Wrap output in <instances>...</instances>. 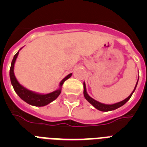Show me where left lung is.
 <instances>
[{
    "mask_svg": "<svg viewBox=\"0 0 147 147\" xmlns=\"http://www.w3.org/2000/svg\"><path fill=\"white\" fill-rule=\"evenodd\" d=\"M138 82V80L137 83H136V87H135V88H134V90L132 91V93H131L130 95H129V96L127 97V98H125L124 100H123V101H121V102H118V103L113 104V105H105V104L100 103V102H97V101H96L95 99L92 98L90 96H89V95H88V93H87L86 87H85V82H84V92H83V93H84V96H85V98H86L87 101L91 104L93 107H94L95 108H96L97 110H100V111H104V112H107V111H111V110H115V109H117V108H119V107H121V106H123V105H124V104L126 103V102H128V100H129V98H131L132 93H134L135 90H136V87H137Z\"/></svg>",
    "mask_w": 147,
    "mask_h": 147,
    "instance_id": "obj_1",
    "label": "left lung"
}]
</instances>
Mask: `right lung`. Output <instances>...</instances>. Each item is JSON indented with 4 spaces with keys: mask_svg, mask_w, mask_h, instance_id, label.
<instances>
[{
    "mask_svg": "<svg viewBox=\"0 0 147 147\" xmlns=\"http://www.w3.org/2000/svg\"><path fill=\"white\" fill-rule=\"evenodd\" d=\"M18 54H19V51L17 52V54L14 56V58H13L12 61H11L9 76L11 85H12L13 88H14L15 91L19 96V97L22 98L26 103L29 104L31 105H33V106H37V107H42V106L47 105L48 104L55 100L56 98L59 96V95L60 94L61 88H62L64 82L67 80V79H69L71 76V75H72V74H68L61 81L60 84H59V88L57 90H55V91L48 93V94H39V93H36L34 92L28 90V89L22 86L20 83L18 82L16 77H15V74H14V65H15V62L16 61L17 57H18Z\"/></svg>",
    "mask_w": 147,
    "mask_h": 147,
    "instance_id": "1",
    "label": "right lung"
}]
</instances>
